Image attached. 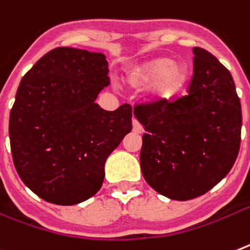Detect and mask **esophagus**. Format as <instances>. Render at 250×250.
<instances>
[{
	"label": "esophagus",
	"mask_w": 250,
	"mask_h": 250,
	"mask_svg": "<svg viewBox=\"0 0 250 250\" xmlns=\"http://www.w3.org/2000/svg\"><path fill=\"white\" fill-rule=\"evenodd\" d=\"M132 125H133V131L136 132V133H142V125H140V122L137 121V119L133 118V121H132Z\"/></svg>",
	"instance_id": "34e87169"
}]
</instances>
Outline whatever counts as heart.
I'll return each instance as SVG.
<instances>
[{"label": "heart", "mask_w": 250, "mask_h": 250, "mask_svg": "<svg viewBox=\"0 0 250 250\" xmlns=\"http://www.w3.org/2000/svg\"><path fill=\"white\" fill-rule=\"evenodd\" d=\"M188 79V67L170 58L160 57L133 67L125 75V83L132 87H148L152 102H167L182 91Z\"/></svg>", "instance_id": "obj_1"}]
</instances>
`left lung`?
<instances>
[{"label":"left lung","mask_w":250,"mask_h":250,"mask_svg":"<svg viewBox=\"0 0 250 250\" xmlns=\"http://www.w3.org/2000/svg\"><path fill=\"white\" fill-rule=\"evenodd\" d=\"M193 54L187 95L133 109L146 131L140 154L145 180L175 201L212 189L240 148L242 105L231 73L203 48L194 47Z\"/></svg>","instance_id":"obj_1"}]
</instances>
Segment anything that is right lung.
Masks as SVG:
<instances>
[{
  "mask_svg": "<svg viewBox=\"0 0 250 250\" xmlns=\"http://www.w3.org/2000/svg\"><path fill=\"white\" fill-rule=\"evenodd\" d=\"M103 53L54 48L22 77L10 113L19 177L47 202L72 206L102 188L108 156L132 129V106L95 103L110 83Z\"/></svg>",
  "mask_w": 250,
  "mask_h": 250,
  "instance_id": "1",
  "label": "right lung"
}]
</instances>
